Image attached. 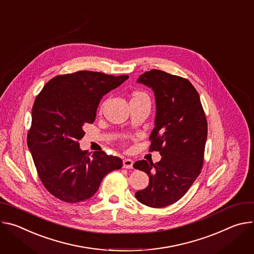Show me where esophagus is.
I'll return each instance as SVG.
<instances>
[{
	"label": "esophagus",
	"mask_w": 254,
	"mask_h": 254,
	"mask_svg": "<svg viewBox=\"0 0 254 254\" xmlns=\"http://www.w3.org/2000/svg\"><path fill=\"white\" fill-rule=\"evenodd\" d=\"M123 167L127 168V170H129V168H132L133 167V160L130 159V158H125L123 160Z\"/></svg>",
	"instance_id": "1"
}]
</instances>
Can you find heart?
<instances>
[{
	"label": "heart",
	"instance_id": "obj_1",
	"mask_svg": "<svg viewBox=\"0 0 254 254\" xmlns=\"http://www.w3.org/2000/svg\"><path fill=\"white\" fill-rule=\"evenodd\" d=\"M143 96H147L145 93H143V92H139V91H137V92H134L133 94H132V97H131V100L132 99H137V98H140V97H143Z\"/></svg>",
	"mask_w": 254,
	"mask_h": 254
}]
</instances>
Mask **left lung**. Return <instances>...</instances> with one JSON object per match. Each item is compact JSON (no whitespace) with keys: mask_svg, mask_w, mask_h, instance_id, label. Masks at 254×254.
Wrapping results in <instances>:
<instances>
[{"mask_svg":"<svg viewBox=\"0 0 254 254\" xmlns=\"http://www.w3.org/2000/svg\"><path fill=\"white\" fill-rule=\"evenodd\" d=\"M138 82L154 92L156 117L149 151H158L161 159L133 164L149 177L148 186L135 196L148 207L163 208L182 199L201 174L207 119L200 96L189 79L151 69L140 75Z\"/></svg>","mask_w":254,"mask_h":254,"instance_id":"left-lung-1","label":"left lung"}]
</instances>
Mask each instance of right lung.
<instances>
[{
	"label": "right lung",
	"mask_w": 254,
	"mask_h": 254,
	"mask_svg": "<svg viewBox=\"0 0 254 254\" xmlns=\"http://www.w3.org/2000/svg\"><path fill=\"white\" fill-rule=\"evenodd\" d=\"M129 76L79 70L51 78L32 108L27 145L44 188L66 203L86 201L103 178L122 167L121 158L80 150L83 126L94 123L103 96Z\"/></svg>",
	"instance_id": "add662e5"
}]
</instances>
